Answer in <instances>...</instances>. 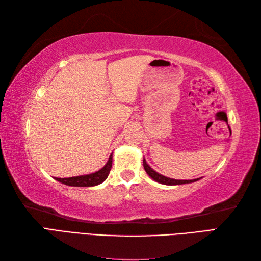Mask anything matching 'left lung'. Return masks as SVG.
Returning <instances> with one entry per match:
<instances>
[{
  "instance_id": "obj_1",
  "label": "left lung",
  "mask_w": 261,
  "mask_h": 261,
  "mask_svg": "<svg viewBox=\"0 0 261 261\" xmlns=\"http://www.w3.org/2000/svg\"><path fill=\"white\" fill-rule=\"evenodd\" d=\"M143 168H145L146 173L149 175L150 178H152L154 181L160 182V184L164 185H182V184H190V182L197 181L201 178H196V179H191V180H182V179H174V178H169V177H166L162 174L157 173L156 170H153L150 166H149L146 162L145 157H143Z\"/></svg>"
}]
</instances>
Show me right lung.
<instances>
[{
	"label": "right lung",
	"mask_w": 261,
	"mask_h": 261,
	"mask_svg": "<svg viewBox=\"0 0 261 261\" xmlns=\"http://www.w3.org/2000/svg\"><path fill=\"white\" fill-rule=\"evenodd\" d=\"M112 154L113 153H111L107 164H105L101 169L95 171V173L69 177V178H57V177H55V179L58 180L59 182H62L64 185L75 186V187H91V186H96V185L102 184V182L108 178L110 170L112 168V158H113Z\"/></svg>",
	"instance_id": "1"
}]
</instances>
